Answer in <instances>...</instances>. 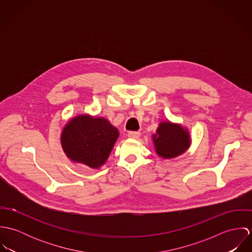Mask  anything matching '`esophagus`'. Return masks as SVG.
<instances>
[{
	"instance_id": "esophagus-1",
	"label": "esophagus",
	"mask_w": 252,
	"mask_h": 252,
	"mask_svg": "<svg viewBox=\"0 0 252 252\" xmlns=\"http://www.w3.org/2000/svg\"><path fill=\"white\" fill-rule=\"evenodd\" d=\"M140 136H141V133H140V132H129V133H128V137H129L130 139H135V140H137V139L140 138Z\"/></svg>"
}]
</instances>
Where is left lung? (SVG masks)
Wrapping results in <instances>:
<instances>
[{"mask_svg":"<svg viewBox=\"0 0 252 252\" xmlns=\"http://www.w3.org/2000/svg\"><path fill=\"white\" fill-rule=\"evenodd\" d=\"M156 154L163 159H174L186 152L191 145V136L186 127L170 120H163L151 136Z\"/></svg>","mask_w":252,"mask_h":252,"instance_id":"1","label":"left lung"}]
</instances>
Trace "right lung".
<instances>
[{"instance_id":"obj_1","label":"right lung","mask_w":252,"mask_h":252,"mask_svg":"<svg viewBox=\"0 0 252 252\" xmlns=\"http://www.w3.org/2000/svg\"><path fill=\"white\" fill-rule=\"evenodd\" d=\"M119 137V132L107 118L87 113L71 118L61 132V145L74 163L100 169Z\"/></svg>"}]
</instances>
